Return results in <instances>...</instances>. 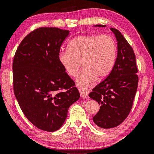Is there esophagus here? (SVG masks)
Returning a JSON list of instances; mask_svg holds the SVG:
<instances>
[{"label":"esophagus","mask_w":154,"mask_h":154,"mask_svg":"<svg viewBox=\"0 0 154 154\" xmlns=\"http://www.w3.org/2000/svg\"><path fill=\"white\" fill-rule=\"evenodd\" d=\"M79 92L82 95V97L87 98L88 96V94H89V90L87 88H83L82 89H79Z\"/></svg>","instance_id":"obj_1"}]
</instances>
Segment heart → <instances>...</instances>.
<instances>
[{
  "mask_svg": "<svg viewBox=\"0 0 154 154\" xmlns=\"http://www.w3.org/2000/svg\"><path fill=\"white\" fill-rule=\"evenodd\" d=\"M117 44L108 35H83L72 39L68 50L61 51L58 61L65 72L76 77L81 66L83 69L76 80L80 87L90 85L97 77L103 78L110 73L117 58Z\"/></svg>",
  "mask_w": 154,
  "mask_h": 154,
  "instance_id": "heart-1",
  "label": "heart"
}]
</instances>
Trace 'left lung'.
<instances>
[{
  "mask_svg": "<svg viewBox=\"0 0 154 154\" xmlns=\"http://www.w3.org/2000/svg\"><path fill=\"white\" fill-rule=\"evenodd\" d=\"M110 30L118 42L116 60L108 77L89 94L90 97L100 105L93 121L98 126L105 129L118 126L126 119L132 109L139 82L133 49L118 30L113 28Z\"/></svg>",
  "mask_w": 154,
  "mask_h": 154,
  "instance_id": "1",
  "label": "left lung"
}]
</instances>
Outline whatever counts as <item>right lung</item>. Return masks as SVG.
Listing matches in <instances>:
<instances>
[{
    "instance_id": "add662e5",
    "label": "right lung",
    "mask_w": 154,
    "mask_h": 154,
    "mask_svg": "<svg viewBox=\"0 0 154 154\" xmlns=\"http://www.w3.org/2000/svg\"><path fill=\"white\" fill-rule=\"evenodd\" d=\"M69 30L39 28L20 43L13 62L14 90L21 109L34 126L56 131L80 94L58 61Z\"/></svg>"
}]
</instances>
